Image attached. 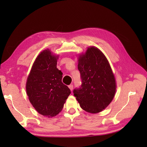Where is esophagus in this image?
<instances>
[{"instance_id":"esophagus-1","label":"esophagus","mask_w":147,"mask_h":147,"mask_svg":"<svg viewBox=\"0 0 147 147\" xmlns=\"http://www.w3.org/2000/svg\"><path fill=\"white\" fill-rule=\"evenodd\" d=\"M68 88H69V89H70L71 90H72L73 89V84H69V85L68 86Z\"/></svg>"}]
</instances>
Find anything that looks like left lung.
<instances>
[{
    "instance_id": "1",
    "label": "left lung",
    "mask_w": 147,
    "mask_h": 147,
    "mask_svg": "<svg viewBox=\"0 0 147 147\" xmlns=\"http://www.w3.org/2000/svg\"><path fill=\"white\" fill-rule=\"evenodd\" d=\"M78 69L82 84L73 90L74 96L84 111H101L112 101L116 89L109 61L101 51L92 46L80 57Z\"/></svg>"
}]
</instances>
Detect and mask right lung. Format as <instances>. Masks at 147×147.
Instances as JSON below:
<instances>
[{"label": "right lung", "mask_w": 147, "mask_h": 147, "mask_svg": "<svg viewBox=\"0 0 147 147\" xmlns=\"http://www.w3.org/2000/svg\"><path fill=\"white\" fill-rule=\"evenodd\" d=\"M58 57L45 50L36 58L26 83L30 102L44 116L53 117L63 109L71 90L62 82L63 73L57 68Z\"/></svg>", "instance_id": "1"}]
</instances>
